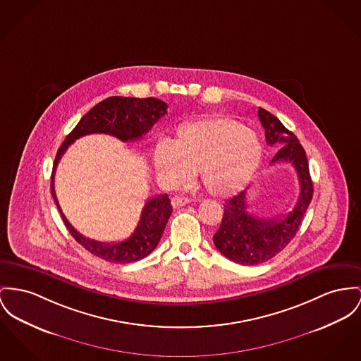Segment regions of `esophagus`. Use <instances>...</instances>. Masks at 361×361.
Returning a JSON list of instances; mask_svg holds the SVG:
<instances>
[{"instance_id": "esophagus-1", "label": "esophagus", "mask_w": 361, "mask_h": 361, "mask_svg": "<svg viewBox=\"0 0 361 361\" xmlns=\"http://www.w3.org/2000/svg\"><path fill=\"white\" fill-rule=\"evenodd\" d=\"M190 202H192V200H190V198H186V197H178V195H175V197L171 200V204H172V207H173V208H180V207L188 205V204H190Z\"/></svg>"}]
</instances>
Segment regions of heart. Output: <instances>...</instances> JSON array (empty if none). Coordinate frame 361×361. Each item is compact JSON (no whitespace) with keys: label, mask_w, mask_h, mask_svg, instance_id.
Segmentation results:
<instances>
[{"label":"heart","mask_w":361,"mask_h":361,"mask_svg":"<svg viewBox=\"0 0 361 361\" xmlns=\"http://www.w3.org/2000/svg\"><path fill=\"white\" fill-rule=\"evenodd\" d=\"M263 157L259 135L226 115H209L182 123L169 142L153 149L159 173L172 186L190 180L192 171L204 188L217 197L240 190Z\"/></svg>","instance_id":"1"}]
</instances>
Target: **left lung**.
<instances>
[{"mask_svg": "<svg viewBox=\"0 0 361 361\" xmlns=\"http://www.w3.org/2000/svg\"><path fill=\"white\" fill-rule=\"evenodd\" d=\"M259 118L269 146L282 145L271 164L291 163L297 171L300 195L288 214L260 219L246 211V190L224 202L221 224L214 235L217 250L228 260L243 265L262 264L283 250L297 234L313 195V183L304 147L278 118L259 108Z\"/></svg>", "mask_w": 361, "mask_h": 361, "instance_id": "1", "label": "left lung"}]
</instances>
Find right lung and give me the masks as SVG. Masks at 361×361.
<instances>
[{
  "instance_id": "obj_1",
  "label": "right lung",
  "mask_w": 361,
  "mask_h": 361,
  "mask_svg": "<svg viewBox=\"0 0 361 361\" xmlns=\"http://www.w3.org/2000/svg\"><path fill=\"white\" fill-rule=\"evenodd\" d=\"M167 104L161 99L149 98H133V97H108L106 99L98 102L75 126L73 131L66 137L64 142L59 147L53 171L50 190L54 202L61 214L63 221L78 243H80L86 250L97 257L116 264L134 263L150 255L159 245L164 228L167 226L169 216L172 214V207L169 194H159L145 202L141 212V219L135 231L121 242H98L86 238L78 233L67 217L61 212L56 192H54V172L56 167L66 153L68 146L80 137L89 134H109L119 138L123 142L135 141L145 135L154 123L160 121L167 114Z\"/></svg>"
}]
</instances>
